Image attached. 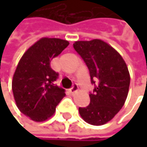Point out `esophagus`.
Listing matches in <instances>:
<instances>
[{"label": "esophagus", "mask_w": 147, "mask_h": 147, "mask_svg": "<svg viewBox=\"0 0 147 147\" xmlns=\"http://www.w3.org/2000/svg\"><path fill=\"white\" fill-rule=\"evenodd\" d=\"M77 89H78V86H77V84H73L72 85V87L70 88V93L71 94H73L74 93H76V91H77Z\"/></svg>", "instance_id": "obj_1"}]
</instances>
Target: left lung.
I'll use <instances>...</instances> for the list:
<instances>
[{
    "instance_id": "obj_1",
    "label": "left lung",
    "mask_w": 147,
    "mask_h": 147,
    "mask_svg": "<svg viewBox=\"0 0 147 147\" xmlns=\"http://www.w3.org/2000/svg\"><path fill=\"white\" fill-rule=\"evenodd\" d=\"M74 49L86 64L94 86L89 93L90 104L79 107L81 117L92 125H102L122 109L130 83L128 67L122 56L99 39L78 41Z\"/></svg>"
}]
</instances>
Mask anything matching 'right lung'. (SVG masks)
<instances>
[{
    "label": "right lung",
    "mask_w": 147,
    "mask_h": 147,
    "mask_svg": "<svg viewBox=\"0 0 147 147\" xmlns=\"http://www.w3.org/2000/svg\"><path fill=\"white\" fill-rule=\"evenodd\" d=\"M69 42L58 38H42L22 56L13 78L12 88L19 111L36 122L50 117L65 95L55 85L59 73L51 60L61 53Z\"/></svg>",
    "instance_id": "right-lung-1"
}]
</instances>
